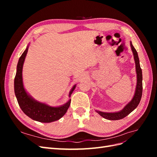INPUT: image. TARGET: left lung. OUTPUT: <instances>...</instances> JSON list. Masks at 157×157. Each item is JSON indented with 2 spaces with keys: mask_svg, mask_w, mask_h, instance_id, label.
Wrapping results in <instances>:
<instances>
[{
  "mask_svg": "<svg viewBox=\"0 0 157 157\" xmlns=\"http://www.w3.org/2000/svg\"><path fill=\"white\" fill-rule=\"evenodd\" d=\"M130 46L131 49L133 52V55H134V59L135 61L136 64V71L137 74V84L135 93L134 95V97L132 99V100L128 103V104L124 106L121 111H117V112H113V113H105L99 111H96L99 115H101L102 117L107 120L111 121H116V120H120L122 118H124L127 115L132 112L134 109L139 105L140 102L141 98L142 96V91H143V84H142V71L140 67V59L138 55H137V52L136 50L133 46L132 42H130Z\"/></svg>",
  "mask_w": 157,
  "mask_h": 157,
  "instance_id": "obj_1",
  "label": "left lung"
}]
</instances>
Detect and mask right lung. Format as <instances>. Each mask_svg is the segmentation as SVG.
I'll list each match as a JSON object with an SVG mask.
<instances>
[{"mask_svg":"<svg viewBox=\"0 0 157 157\" xmlns=\"http://www.w3.org/2000/svg\"><path fill=\"white\" fill-rule=\"evenodd\" d=\"M29 48V45L19 59L17 71L14 78V92L19 105L23 112L31 119L40 122H52L58 121L67 112L71 103V99L63 105L58 107H52L44 103L39 102L33 99L28 94L23 86L22 70L25 59ZM77 85L75 84L69 94L71 97Z\"/></svg>","mask_w":157,"mask_h":157,"instance_id":"1","label":"right lung"}]
</instances>
